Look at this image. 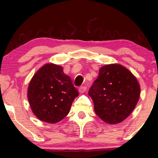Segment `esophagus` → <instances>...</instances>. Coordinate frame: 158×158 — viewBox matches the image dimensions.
<instances>
[{
	"label": "esophagus",
	"mask_w": 158,
	"mask_h": 158,
	"mask_svg": "<svg viewBox=\"0 0 158 158\" xmlns=\"http://www.w3.org/2000/svg\"><path fill=\"white\" fill-rule=\"evenodd\" d=\"M86 90H87V87L86 86H81V87H79V91L80 92L81 94L84 93V92L86 91Z\"/></svg>",
	"instance_id": "obj_1"
}]
</instances>
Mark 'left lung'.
I'll list each match as a JSON object with an SVG mask.
<instances>
[{"instance_id":"obj_1","label":"left lung","mask_w":158,"mask_h":158,"mask_svg":"<svg viewBox=\"0 0 158 158\" xmlns=\"http://www.w3.org/2000/svg\"><path fill=\"white\" fill-rule=\"evenodd\" d=\"M139 94L136 77L119 64H107L99 69V76L88 91L97 115L109 124L121 123L131 114Z\"/></svg>"}]
</instances>
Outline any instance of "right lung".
Here are the masks:
<instances>
[{"instance_id": "obj_1", "label": "right lung", "mask_w": 158, "mask_h": 158, "mask_svg": "<svg viewBox=\"0 0 158 158\" xmlns=\"http://www.w3.org/2000/svg\"><path fill=\"white\" fill-rule=\"evenodd\" d=\"M78 90L62 67L46 64L32 78L27 90L30 108L40 120L49 123L61 121L68 115Z\"/></svg>"}]
</instances>
